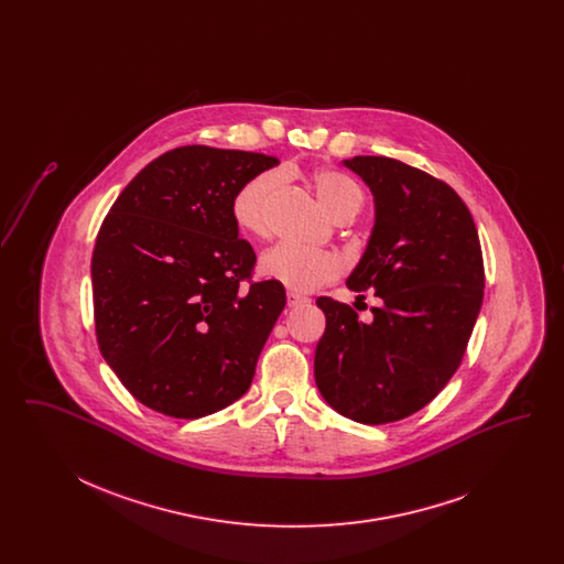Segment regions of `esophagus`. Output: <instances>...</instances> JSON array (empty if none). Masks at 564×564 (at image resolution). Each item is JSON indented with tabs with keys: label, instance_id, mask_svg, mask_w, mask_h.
Returning <instances> with one entry per match:
<instances>
[{
	"label": "esophagus",
	"instance_id": "esophagus-1",
	"mask_svg": "<svg viewBox=\"0 0 564 564\" xmlns=\"http://www.w3.org/2000/svg\"><path fill=\"white\" fill-rule=\"evenodd\" d=\"M306 302H308V297H306V295L295 294V292H290V294H288V306H290V308L300 306V304H306Z\"/></svg>",
	"mask_w": 564,
	"mask_h": 564
}]
</instances>
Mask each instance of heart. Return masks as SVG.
<instances>
[{
	"label": "heart",
	"mask_w": 564,
	"mask_h": 564,
	"mask_svg": "<svg viewBox=\"0 0 564 564\" xmlns=\"http://www.w3.org/2000/svg\"><path fill=\"white\" fill-rule=\"evenodd\" d=\"M281 184L279 171H264L247 180L232 198V217L237 226L251 237L269 232V205L274 189ZM313 188L323 209L336 217L359 214L364 205L361 188L340 171L323 169L313 177ZM262 274L281 283L295 294H308L334 281L343 272V262L336 253L308 249L294 242H279L260 260Z\"/></svg>",
	"instance_id": "obj_1"
}]
</instances>
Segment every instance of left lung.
<instances>
[{
  "mask_svg": "<svg viewBox=\"0 0 564 564\" xmlns=\"http://www.w3.org/2000/svg\"><path fill=\"white\" fill-rule=\"evenodd\" d=\"M343 164L375 196V226L347 288L375 290L382 304L364 323L347 304L317 297L325 332L315 382L343 416L382 425L427 405L455 375L482 308V249L448 184L387 156Z\"/></svg>",
  "mask_w": 564,
  "mask_h": 564,
  "instance_id": "1",
  "label": "left lung"
}]
</instances>
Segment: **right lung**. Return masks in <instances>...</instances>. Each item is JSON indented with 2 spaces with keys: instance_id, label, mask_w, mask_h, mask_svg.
I'll use <instances>...</instances> for the list:
<instances>
[{
  "instance_id": "obj_1",
  "label": "right lung",
  "mask_w": 564,
  "mask_h": 564,
  "mask_svg": "<svg viewBox=\"0 0 564 564\" xmlns=\"http://www.w3.org/2000/svg\"><path fill=\"white\" fill-rule=\"evenodd\" d=\"M279 159L184 145L150 162L120 192L93 251L101 355L134 400L200 419L247 393L285 308L276 281H249L232 198Z\"/></svg>"
}]
</instances>
